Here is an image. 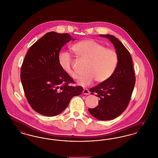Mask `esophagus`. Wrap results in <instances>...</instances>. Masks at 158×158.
Segmentation results:
<instances>
[{"label": "esophagus", "instance_id": "34e87169", "mask_svg": "<svg viewBox=\"0 0 158 158\" xmlns=\"http://www.w3.org/2000/svg\"><path fill=\"white\" fill-rule=\"evenodd\" d=\"M82 93H83V94H86V95H89V94H90V92H89V90L88 89H84L83 91H82Z\"/></svg>", "mask_w": 158, "mask_h": 158}]
</instances>
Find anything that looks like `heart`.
Instances as JSON below:
<instances>
[{
  "mask_svg": "<svg viewBox=\"0 0 158 158\" xmlns=\"http://www.w3.org/2000/svg\"><path fill=\"white\" fill-rule=\"evenodd\" d=\"M72 50L81 58L87 61L85 74L78 76L77 82L81 86L91 84L95 80L103 82L110 78L117 69L118 57L114 49L106 48L92 40H84L72 46ZM58 62L62 70L75 78L76 72L73 68V59L67 51H61L58 55Z\"/></svg>",
  "mask_w": 158,
  "mask_h": 158,
  "instance_id": "heart-1",
  "label": "heart"
}]
</instances>
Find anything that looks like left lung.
<instances>
[{"label":"left lung","instance_id":"8db88e82","mask_svg":"<svg viewBox=\"0 0 158 158\" xmlns=\"http://www.w3.org/2000/svg\"><path fill=\"white\" fill-rule=\"evenodd\" d=\"M100 36L109 39L113 44L118 62L110 78L89 89L91 94H96L100 100L97 107L89 111L100 120H109L120 116L128 106L136 79L131 56L123 44L113 35Z\"/></svg>","mask_w":158,"mask_h":158}]
</instances>
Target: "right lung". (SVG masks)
Returning <instances> with one entry per match:
<instances>
[{"mask_svg": "<svg viewBox=\"0 0 158 158\" xmlns=\"http://www.w3.org/2000/svg\"><path fill=\"white\" fill-rule=\"evenodd\" d=\"M75 40L69 34L50 32L27 51L22 65L21 80L31 107L46 116H55L65 110L73 97L82 93L73 87V79L61 68L58 55L67 42Z\"/></svg>", "mask_w": 158, "mask_h": 158, "instance_id": "right-lung-1", "label": "right lung"}]
</instances>
